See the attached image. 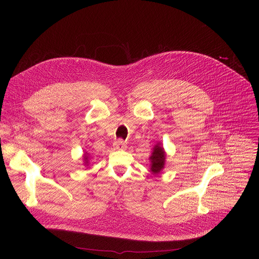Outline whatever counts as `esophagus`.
<instances>
[{"mask_svg": "<svg viewBox=\"0 0 259 259\" xmlns=\"http://www.w3.org/2000/svg\"><path fill=\"white\" fill-rule=\"evenodd\" d=\"M113 147L114 149H116V150H124L126 148V144L122 140H117L113 143Z\"/></svg>", "mask_w": 259, "mask_h": 259, "instance_id": "34e87169", "label": "esophagus"}]
</instances>
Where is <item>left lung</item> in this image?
<instances>
[{
    "instance_id": "8db88e82",
    "label": "left lung",
    "mask_w": 259,
    "mask_h": 259,
    "mask_svg": "<svg viewBox=\"0 0 259 259\" xmlns=\"http://www.w3.org/2000/svg\"><path fill=\"white\" fill-rule=\"evenodd\" d=\"M150 171L152 174H158L161 172V170L165 167V161H166V152L164 148L159 144L155 145L153 148V152L150 156Z\"/></svg>"
}]
</instances>
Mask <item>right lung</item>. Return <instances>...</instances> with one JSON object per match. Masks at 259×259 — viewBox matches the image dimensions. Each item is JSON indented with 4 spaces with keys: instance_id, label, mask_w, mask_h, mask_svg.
Here are the masks:
<instances>
[{
    "instance_id": "obj_1",
    "label": "right lung",
    "mask_w": 259,
    "mask_h": 259,
    "mask_svg": "<svg viewBox=\"0 0 259 259\" xmlns=\"http://www.w3.org/2000/svg\"><path fill=\"white\" fill-rule=\"evenodd\" d=\"M88 155H87V152H86V154L84 155V160H85V165H87L88 166V162H89V160H88Z\"/></svg>"
}]
</instances>
